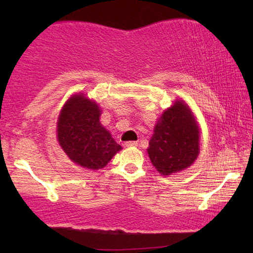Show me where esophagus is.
Segmentation results:
<instances>
[{"mask_svg":"<svg viewBox=\"0 0 253 253\" xmlns=\"http://www.w3.org/2000/svg\"><path fill=\"white\" fill-rule=\"evenodd\" d=\"M124 146H126V147H134V146H138V143H137V141H126V143H124Z\"/></svg>","mask_w":253,"mask_h":253,"instance_id":"esophagus-1","label":"esophagus"}]
</instances>
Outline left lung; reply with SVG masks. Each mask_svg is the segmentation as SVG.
<instances>
[{
  "mask_svg": "<svg viewBox=\"0 0 253 253\" xmlns=\"http://www.w3.org/2000/svg\"><path fill=\"white\" fill-rule=\"evenodd\" d=\"M147 152L152 164L165 176L193 164L199 153V127L184 102L178 100L164 112Z\"/></svg>",
  "mask_w": 253,
  "mask_h": 253,
  "instance_id": "left-lung-1",
  "label": "left lung"
}]
</instances>
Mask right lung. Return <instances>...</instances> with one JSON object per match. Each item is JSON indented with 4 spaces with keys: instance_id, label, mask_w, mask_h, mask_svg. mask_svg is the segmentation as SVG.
<instances>
[{
    "instance_id": "1",
    "label": "right lung",
    "mask_w": 253,
    "mask_h": 253,
    "mask_svg": "<svg viewBox=\"0 0 253 253\" xmlns=\"http://www.w3.org/2000/svg\"><path fill=\"white\" fill-rule=\"evenodd\" d=\"M95 102L77 94L65 103L57 121V140L75 164L101 169L119 152L121 145L100 123Z\"/></svg>"
}]
</instances>
